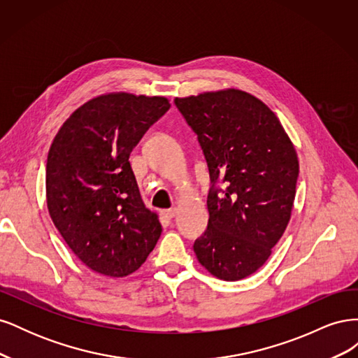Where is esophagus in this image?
I'll return each instance as SVG.
<instances>
[{
  "label": "esophagus",
  "mask_w": 358,
  "mask_h": 358,
  "mask_svg": "<svg viewBox=\"0 0 358 358\" xmlns=\"http://www.w3.org/2000/svg\"><path fill=\"white\" fill-rule=\"evenodd\" d=\"M176 213H178V210H176L175 208H173V209H166V210H162V215H164V218H167V220L175 218Z\"/></svg>",
  "instance_id": "1"
}]
</instances>
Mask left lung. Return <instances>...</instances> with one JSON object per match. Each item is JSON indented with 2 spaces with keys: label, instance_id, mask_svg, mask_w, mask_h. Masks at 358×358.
<instances>
[{
  "label": "left lung",
  "instance_id": "obj_1",
  "mask_svg": "<svg viewBox=\"0 0 358 358\" xmlns=\"http://www.w3.org/2000/svg\"><path fill=\"white\" fill-rule=\"evenodd\" d=\"M175 103L199 137L212 182L208 230L194 252L218 279H243L267 262L289 222L297 150L278 116L249 92L229 88ZM218 180L229 185L222 194L213 188Z\"/></svg>",
  "mask_w": 358,
  "mask_h": 358
}]
</instances>
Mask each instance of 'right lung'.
I'll return each mask as SVG.
<instances>
[{"label": "right lung", "mask_w": 358, "mask_h": 358, "mask_svg": "<svg viewBox=\"0 0 358 358\" xmlns=\"http://www.w3.org/2000/svg\"><path fill=\"white\" fill-rule=\"evenodd\" d=\"M169 107L159 95L101 94L78 107L53 138L48 210L74 255L95 273L131 275L159 239L158 215L145 206L128 158Z\"/></svg>", "instance_id": "right-lung-1"}]
</instances>
